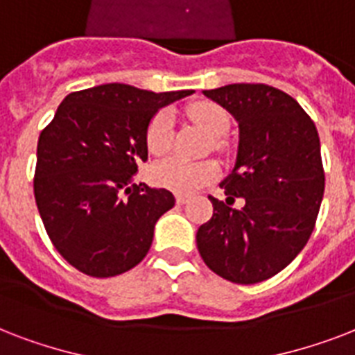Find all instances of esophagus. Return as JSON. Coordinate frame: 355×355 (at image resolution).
I'll return each instance as SVG.
<instances>
[{
  "mask_svg": "<svg viewBox=\"0 0 355 355\" xmlns=\"http://www.w3.org/2000/svg\"><path fill=\"white\" fill-rule=\"evenodd\" d=\"M175 199H177V205H184V202H188V195L177 193L175 195Z\"/></svg>",
  "mask_w": 355,
  "mask_h": 355,
  "instance_id": "esophagus-1",
  "label": "esophagus"
}]
</instances>
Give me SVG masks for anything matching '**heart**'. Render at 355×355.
<instances>
[{"instance_id": "1", "label": "heart", "mask_w": 355, "mask_h": 355, "mask_svg": "<svg viewBox=\"0 0 355 355\" xmlns=\"http://www.w3.org/2000/svg\"><path fill=\"white\" fill-rule=\"evenodd\" d=\"M189 118L199 123L206 132L214 136L216 147H221V136L227 134L230 127V118L216 103L200 101L191 105L188 110ZM145 144L150 155L162 156L171 149L173 144V119L169 110H160L150 118L147 130H145ZM219 175V166L214 160L189 162L182 158H167L153 166L150 178L156 186L173 189L178 193H191L195 189L202 188Z\"/></svg>"}]
</instances>
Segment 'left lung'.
Masks as SVG:
<instances>
[{
	"label": "left lung",
	"mask_w": 355,
	"mask_h": 355,
	"mask_svg": "<svg viewBox=\"0 0 355 355\" xmlns=\"http://www.w3.org/2000/svg\"><path fill=\"white\" fill-rule=\"evenodd\" d=\"M239 123L227 202L208 197L214 216L197 230L200 258L234 284L269 280L297 258L313 232L324 167L313 119L286 92L267 85L205 90ZM241 198V209H232Z\"/></svg>",
	"instance_id": "left-lung-1"
}]
</instances>
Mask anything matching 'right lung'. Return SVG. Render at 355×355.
<instances>
[{"instance_id": "add662e5", "label": "right lung", "mask_w": 355, "mask_h": 355, "mask_svg": "<svg viewBox=\"0 0 355 355\" xmlns=\"http://www.w3.org/2000/svg\"><path fill=\"white\" fill-rule=\"evenodd\" d=\"M191 94L94 86L69 94L40 132L36 206L53 247L77 270L110 278L149 252L156 221L175 206V197L164 188L130 186V178L147 160L150 118Z\"/></svg>"}]
</instances>
